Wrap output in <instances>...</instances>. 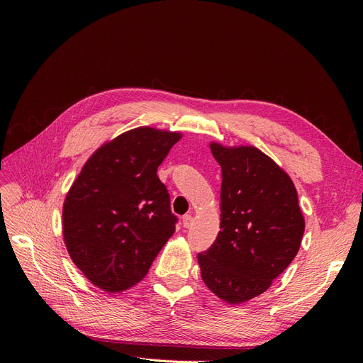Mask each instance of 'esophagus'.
Here are the masks:
<instances>
[{
  "mask_svg": "<svg viewBox=\"0 0 363 363\" xmlns=\"http://www.w3.org/2000/svg\"><path fill=\"white\" fill-rule=\"evenodd\" d=\"M193 223H194V219H193L191 215H185V216L182 218V226L186 228V230H188V228H191Z\"/></svg>",
  "mask_w": 363,
  "mask_h": 363,
  "instance_id": "esophagus-1",
  "label": "esophagus"
}]
</instances>
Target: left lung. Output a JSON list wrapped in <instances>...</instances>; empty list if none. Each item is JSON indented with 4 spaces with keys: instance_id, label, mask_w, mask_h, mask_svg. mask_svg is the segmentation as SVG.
<instances>
[{
    "instance_id": "obj_1",
    "label": "left lung",
    "mask_w": 363,
    "mask_h": 363,
    "mask_svg": "<svg viewBox=\"0 0 363 363\" xmlns=\"http://www.w3.org/2000/svg\"><path fill=\"white\" fill-rule=\"evenodd\" d=\"M211 148L222 169V231L199 264L207 287L237 304L268 290L293 262L304 219L293 181L260 150Z\"/></svg>"
}]
</instances>
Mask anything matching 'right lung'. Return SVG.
Returning a JSON list of instances; mask_svg holds the SVG:
<instances>
[{"instance_id": "right-lung-1", "label": "right lung", "mask_w": 363, "mask_h": 363, "mask_svg": "<svg viewBox=\"0 0 363 363\" xmlns=\"http://www.w3.org/2000/svg\"><path fill=\"white\" fill-rule=\"evenodd\" d=\"M181 138L137 128L94 152L63 206L67 252L99 289L118 293L140 282L175 233L166 185L157 167Z\"/></svg>"}]
</instances>
